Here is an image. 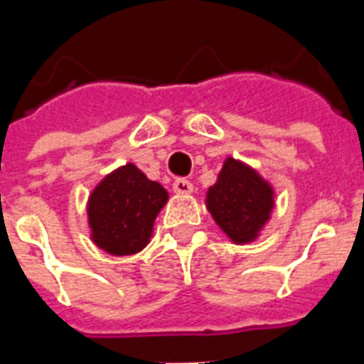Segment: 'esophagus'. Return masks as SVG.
<instances>
[{"label": "esophagus", "mask_w": 364, "mask_h": 364, "mask_svg": "<svg viewBox=\"0 0 364 364\" xmlns=\"http://www.w3.org/2000/svg\"><path fill=\"white\" fill-rule=\"evenodd\" d=\"M172 188L177 194H191L192 183L187 181V179H176V181L172 183Z\"/></svg>", "instance_id": "34e87169"}]
</instances>
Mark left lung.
Instances as JSON below:
<instances>
[{
	"instance_id": "8db88e82",
	"label": "left lung",
	"mask_w": 364,
	"mask_h": 364,
	"mask_svg": "<svg viewBox=\"0 0 364 364\" xmlns=\"http://www.w3.org/2000/svg\"><path fill=\"white\" fill-rule=\"evenodd\" d=\"M271 208L273 191L258 173L233 159L224 162L217 185L208 192V209L232 241H252Z\"/></svg>"
}]
</instances>
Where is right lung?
Here are the masks:
<instances>
[{
	"label": "right lung",
	"instance_id": "1",
	"mask_svg": "<svg viewBox=\"0 0 364 364\" xmlns=\"http://www.w3.org/2000/svg\"><path fill=\"white\" fill-rule=\"evenodd\" d=\"M168 192L134 166L115 170L93 191L87 205L93 241L114 256L140 252Z\"/></svg>",
	"mask_w": 364,
	"mask_h": 364
}]
</instances>
